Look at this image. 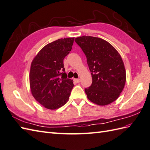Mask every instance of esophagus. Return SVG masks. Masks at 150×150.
<instances>
[{
    "label": "esophagus",
    "instance_id": "1",
    "mask_svg": "<svg viewBox=\"0 0 150 150\" xmlns=\"http://www.w3.org/2000/svg\"><path fill=\"white\" fill-rule=\"evenodd\" d=\"M74 81L76 83H78L80 82V79H74Z\"/></svg>",
    "mask_w": 150,
    "mask_h": 150
}]
</instances>
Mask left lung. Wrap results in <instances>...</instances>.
Instances as JSON below:
<instances>
[{
	"instance_id": "8db88e82",
	"label": "left lung",
	"mask_w": 150,
	"mask_h": 150,
	"mask_svg": "<svg viewBox=\"0 0 150 150\" xmlns=\"http://www.w3.org/2000/svg\"><path fill=\"white\" fill-rule=\"evenodd\" d=\"M75 41L85 54L92 77V85L85 89L88 98L99 105L112 103L126 82V71L120 53L101 38L85 35Z\"/></svg>"
}]
</instances>
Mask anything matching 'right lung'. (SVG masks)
<instances>
[{"mask_svg": "<svg viewBox=\"0 0 150 150\" xmlns=\"http://www.w3.org/2000/svg\"><path fill=\"white\" fill-rule=\"evenodd\" d=\"M74 39H60L47 44L32 62L29 74L31 93L45 108L57 109L69 100L74 84L67 78L63 62L71 51Z\"/></svg>", "mask_w": 150, "mask_h": 150, "instance_id": "obj_1", "label": "right lung"}]
</instances>
